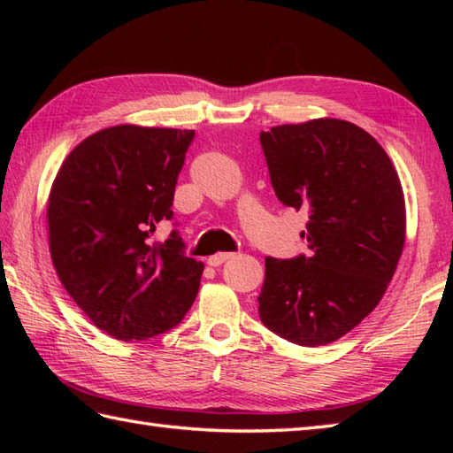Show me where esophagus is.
Listing matches in <instances>:
<instances>
[{"label": "esophagus", "instance_id": "esophagus-1", "mask_svg": "<svg viewBox=\"0 0 453 453\" xmlns=\"http://www.w3.org/2000/svg\"><path fill=\"white\" fill-rule=\"evenodd\" d=\"M234 257H235L234 253H216V255H211L208 258V265L210 266H219L221 263H226V261H229V258H234Z\"/></svg>", "mask_w": 453, "mask_h": 453}]
</instances>
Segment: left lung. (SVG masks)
Masks as SVG:
<instances>
[{
    "instance_id": "8db88e82",
    "label": "left lung",
    "mask_w": 453,
    "mask_h": 453,
    "mask_svg": "<svg viewBox=\"0 0 453 453\" xmlns=\"http://www.w3.org/2000/svg\"><path fill=\"white\" fill-rule=\"evenodd\" d=\"M278 200L303 210L310 253L266 257L261 321L302 346L329 344L380 303L405 245V198L378 142L352 122L317 119L261 132Z\"/></svg>"
}]
</instances>
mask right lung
<instances>
[{"label":"right lung","mask_w":453,"mask_h":453,"mask_svg":"<svg viewBox=\"0 0 453 453\" xmlns=\"http://www.w3.org/2000/svg\"><path fill=\"white\" fill-rule=\"evenodd\" d=\"M195 130L104 128L72 150L48 198V243L58 278L95 326L124 342L182 321L204 265L173 229L150 243L173 196Z\"/></svg>","instance_id":"1"}]
</instances>
